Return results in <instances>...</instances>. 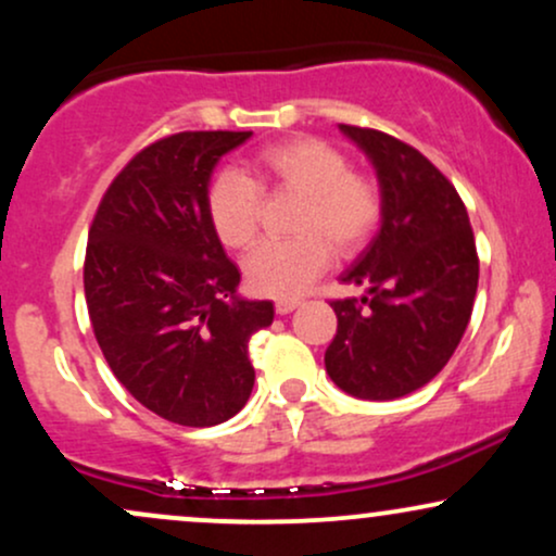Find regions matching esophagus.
<instances>
[{"mask_svg":"<svg viewBox=\"0 0 556 556\" xmlns=\"http://www.w3.org/2000/svg\"><path fill=\"white\" fill-rule=\"evenodd\" d=\"M298 305H300L298 298H292V300H277V305H274V311H277L279 316H287V314H292V311H295Z\"/></svg>","mask_w":556,"mask_h":556,"instance_id":"34e87169","label":"esophagus"}]
</instances>
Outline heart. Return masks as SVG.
<instances>
[{"mask_svg":"<svg viewBox=\"0 0 556 556\" xmlns=\"http://www.w3.org/2000/svg\"><path fill=\"white\" fill-rule=\"evenodd\" d=\"M253 177L225 169L214 177L206 212L229 251H248L258 238L261 190L303 201L290 242H266L242 266L245 282L266 298H295L329 266L331 251L350 258L366 248L381 219V190L374 177L350 169L344 151L329 140L292 136L264 146L251 162Z\"/></svg>","mask_w":556,"mask_h":556,"instance_id":"b5f03b06","label":"heart"}]
</instances>
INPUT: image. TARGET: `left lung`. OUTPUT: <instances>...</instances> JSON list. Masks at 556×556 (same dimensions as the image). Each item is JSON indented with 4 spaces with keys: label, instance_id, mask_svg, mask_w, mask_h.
I'll return each instance as SVG.
<instances>
[{
    "label": "left lung",
    "instance_id": "8db88e82",
    "mask_svg": "<svg viewBox=\"0 0 556 556\" xmlns=\"http://www.w3.org/2000/svg\"><path fill=\"white\" fill-rule=\"evenodd\" d=\"M371 159L381 229L344 285L366 295L331 300L337 334L329 379L358 400H397L437 376L460 344L478 287V253L455 185L420 151L371 127L340 125Z\"/></svg>",
    "mask_w": 556,
    "mask_h": 556
}]
</instances>
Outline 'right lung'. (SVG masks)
Instances as JSON below:
<instances>
[{
	"instance_id": "obj_1",
	"label": "right lung",
	"mask_w": 556,
	"mask_h": 556,
	"mask_svg": "<svg viewBox=\"0 0 556 556\" xmlns=\"http://www.w3.org/2000/svg\"><path fill=\"white\" fill-rule=\"evenodd\" d=\"M253 132H175L114 177L88 229L83 287L112 374L140 405L180 426L225 424L251 397L248 340L269 300L238 295L206 212L212 172Z\"/></svg>"
}]
</instances>
